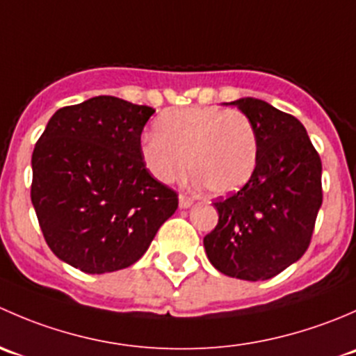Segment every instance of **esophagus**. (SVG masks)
I'll return each mask as SVG.
<instances>
[{
  "label": "esophagus",
  "instance_id": "1",
  "mask_svg": "<svg viewBox=\"0 0 356 356\" xmlns=\"http://www.w3.org/2000/svg\"><path fill=\"white\" fill-rule=\"evenodd\" d=\"M193 201L195 200L189 195H186V193H181V195H179V207L181 208H189L193 204Z\"/></svg>",
  "mask_w": 356,
  "mask_h": 356
}]
</instances>
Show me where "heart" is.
<instances>
[{
    "label": "heart",
    "mask_w": 356,
    "mask_h": 356,
    "mask_svg": "<svg viewBox=\"0 0 356 356\" xmlns=\"http://www.w3.org/2000/svg\"><path fill=\"white\" fill-rule=\"evenodd\" d=\"M141 158L160 182H174L189 168L213 195L241 189L253 175L258 141L243 111L186 106L161 113L155 134L141 141Z\"/></svg>",
    "instance_id": "1"
}]
</instances>
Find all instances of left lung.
Instances as JSON below:
<instances>
[{
  "instance_id": "left-lung-1",
  "label": "left lung",
  "mask_w": 356,
  "mask_h": 356,
  "mask_svg": "<svg viewBox=\"0 0 356 356\" xmlns=\"http://www.w3.org/2000/svg\"><path fill=\"white\" fill-rule=\"evenodd\" d=\"M238 106L253 124L258 160L250 181L215 201L218 224L204 236L210 264L243 281H267L300 260L322 204V161L300 120L257 98Z\"/></svg>"
}]
</instances>
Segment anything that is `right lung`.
<instances>
[{
	"mask_svg": "<svg viewBox=\"0 0 356 356\" xmlns=\"http://www.w3.org/2000/svg\"><path fill=\"white\" fill-rule=\"evenodd\" d=\"M155 110L96 96L55 111L32 153L31 200L53 253L86 274L131 267L177 210L141 158Z\"/></svg>",
	"mask_w": 356,
	"mask_h": 356,
	"instance_id": "1",
	"label": "right lung"
}]
</instances>
